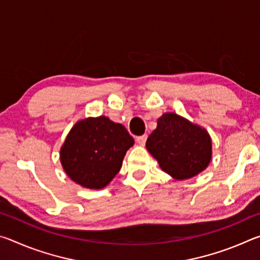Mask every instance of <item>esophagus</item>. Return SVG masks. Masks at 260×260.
<instances>
[{"label":"esophagus","mask_w":260,"mask_h":260,"mask_svg":"<svg viewBox=\"0 0 260 260\" xmlns=\"http://www.w3.org/2000/svg\"><path fill=\"white\" fill-rule=\"evenodd\" d=\"M147 138H148L147 134H143V135H141V136H138V138H136V142H138L140 146H144V144H146Z\"/></svg>","instance_id":"obj_1"}]
</instances>
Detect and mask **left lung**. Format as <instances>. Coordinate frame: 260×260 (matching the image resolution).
I'll use <instances>...</instances> for the list:
<instances>
[{
    "label": "left lung",
    "instance_id": "1",
    "mask_svg": "<svg viewBox=\"0 0 260 260\" xmlns=\"http://www.w3.org/2000/svg\"><path fill=\"white\" fill-rule=\"evenodd\" d=\"M147 149L162 171L178 180L190 179L208 167L212 143L204 128L175 113H165L149 135Z\"/></svg>",
    "mask_w": 260,
    "mask_h": 260
}]
</instances>
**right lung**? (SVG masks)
<instances>
[{
  "label": "right lung",
  "instance_id": "add662e5",
  "mask_svg": "<svg viewBox=\"0 0 260 260\" xmlns=\"http://www.w3.org/2000/svg\"><path fill=\"white\" fill-rule=\"evenodd\" d=\"M134 139L121 124L101 116L78 121L60 149V161L74 182L104 188L119 172Z\"/></svg>",
  "mask_w": 260,
  "mask_h": 260
}]
</instances>
